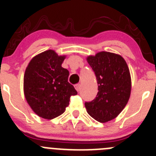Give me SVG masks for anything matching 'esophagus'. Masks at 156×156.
Wrapping results in <instances>:
<instances>
[{
  "instance_id": "esophagus-1",
  "label": "esophagus",
  "mask_w": 156,
  "mask_h": 156,
  "mask_svg": "<svg viewBox=\"0 0 156 156\" xmlns=\"http://www.w3.org/2000/svg\"><path fill=\"white\" fill-rule=\"evenodd\" d=\"M75 88H76V90L77 91L79 92L80 90V84H76V85H75Z\"/></svg>"
}]
</instances>
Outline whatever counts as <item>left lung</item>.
<instances>
[{"instance_id": "left-lung-1", "label": "left lung", "mask_w": 156, "mask_h": 156, "mask_svg": "<svg viewBox=\"0 0 156 156\" xmlns=\"http://www.w3.org/2000/svg\"><path fill=\"white\" fill-rule=\"evenodd\" d=\"M87 61L98 85L96 98L85 102L87 112L98 122H108L118 116L129 101L131 91L129 68L122 56L108 51L89 55Z\"/></svg>"}]
</instances>
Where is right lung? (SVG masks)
Here are the masks:
<instances>
[{"label": "right lung", "mask_w": 156, "mask_h": 156, "mask_svg": "<svg viewBox=\"0 0 156 156\" xmlns=\"http://www.w3.org/2000/svg\"><path fill=\"white\" fill-rule=\"evenodd\" d=\"M66 55L48 50L34 56L26 69L23 90L26 100L38 116L52 119L66 111L70 97L77 94L68 82L69 72L62 67Z\"/></svg>", "instance_id": "right-lung-1"}]
</instances>
